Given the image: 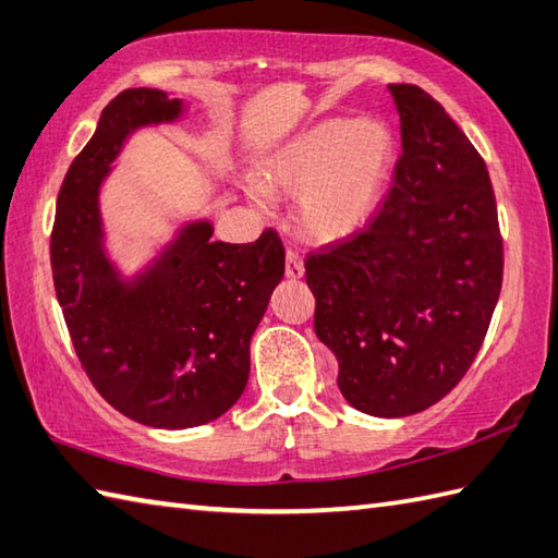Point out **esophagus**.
<instances>
[{
  "label": "esophagus",
  "mask_w": 558,
  "mask_h": 558,
  "mask_svg": "<svg viewBox=\"0 0 558 558\" xmlns=\"http://www.w3.org/2000/svg\"><path fill=\"white\" fill-rule=\"evenodd\" d=\"M287 277L291 279L303 277V257L299 251H293V247L287 251Z\"/></svg>",
  "instance_id": "esophagus-1"
}]
</instances>
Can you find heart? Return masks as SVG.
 Listing matches in <instances>:
<instances>
[{"label":"heart","instance_id":"obj_1","mask_svg":"<svg viewBox=\"0 0 558 558\" xmlns=\"http://www.w3.org/2000/svg\"><path fill=\"white\" fill-rule=\"evenodd\" d=\"M393 138L379 121L327 119L303 131L271 159V191L301 197V229L315 241H337L375 213L387 181Z\"/></svg>","mask_w":558,"mask_h":558}]
</instances>
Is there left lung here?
<instances>
[{
  "label": "left lung",
  "mask_w": 558,
  "mask_h": 558,
  "mask_svg": "<svg viewBox=\"0 0 558 558\" xmlns=\"http://www.w3.org/2000/svg\"><path fill=\"white\" fill-rule=\"evenodd\" d=\"M401 155L363 229L305 257L315 333L357 411L403 417L473 365L504 279L497 201L468 135L413 83H391Z\"/></svg>",
  "instance_id": "8db88e82"
}]
</instances>
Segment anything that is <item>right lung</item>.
<instances>
[{
    "mask_svg": "<svg viewBox=\"0 0 558 558\" xmlns=\"http://www.w3.org/2000/svg\"><path fill=\"white\" fill-rule=\"evenodd\" d=\"M179 111L162 90L119 93L66 171L49 241L57 301L85 375L111 408L159 429L213 423L239 401L253 331L283 277L275 229L253 243H221L201 221L123 289L100 245L97 189L131 129Z\"/></svg>",
    "mask_w": 558,
    "mask_h": 558,
    "instance_id": "1",
    "label": "right lung"
}]
</instances>
